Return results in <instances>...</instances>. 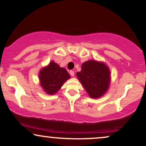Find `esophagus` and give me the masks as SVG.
Segmentation results:
<instances>
[{
	"mask_svg": "<svg viewBox=\"0 0 146 146\" xmlns=\"http://www.w3.org/2000/svg\"><path fill=\"white\" fill-rule=\"evenodd\" d=\"M70 74L71 75V76H74V72L72 71V70H70Z\"/></svg>",
	"mask_w": 146,
	"mask_h": 146,
	"instance_id": "esophagus-1",
	"label": "esophagus"
}]
</instances>
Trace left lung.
Instances as JSON below:
<instances>
[{
	"instance_id": "8db88e82",
	"label": "left lung",
	"mask_w": 146,
	"mask_h": 146,
	"mask_svg": "<svg viewBox=\"0 0 146 146\" xmlns=\"http://www.w3.org/2000/svg\"><path fill=\"white\" fill-rule=\"evenodd\" d=\"M76 76L92 98L102 97L107 91L111 81L110 70L107 65L96 60L84 62L81 71L76 73Z\"/></svg>"
}]
</instances>
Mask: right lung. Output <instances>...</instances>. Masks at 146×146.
I'll return each instance as SVG.
<instances>
[{
	"mask_svg": "<svg viewBox=\"0 0 146 146\" xmlns=\"http://www.w3.org/2000/svg\"><path fill=\"white\" fill-rule=\"evenodd\" d=\"M38 78L44 91L49 95H53L60 89L65 82L70 78V76L65 68H61L51 61L40 70Z\"/></svg>",
	"mask_w": 146,
	"mask_h": 146,
	"instance_id": "obj_1",
	"label": "right lung"
}]
</instances>
